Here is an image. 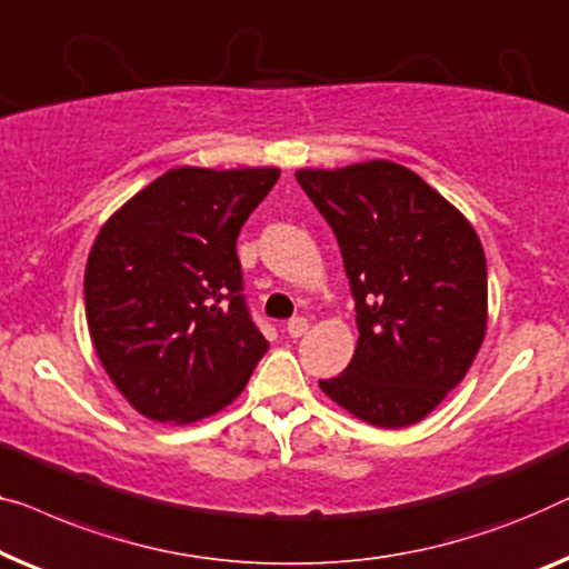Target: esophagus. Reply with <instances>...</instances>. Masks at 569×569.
I'll list each match as a JSON object with an SVG mask.
<instances>
[{"mask_svg":"<svg viewBox=\"0 0 569 569\" xmlns=\"http://www.w3.org/2000/svg\"><path fill=\"white\" fill-rule=\"evenodd\" d=\"M308 318H292L290 323H287V333L292 336V339H300V336L308 333Z\"/></svg>","mask_w":569,"mask_h":569,"instance_id":"34e87169","label":"esophagus"}]
</instances>
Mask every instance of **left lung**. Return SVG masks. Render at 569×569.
Here are the masks:
<instances>
[{
	"label": "left lung",
	"instance_id": "left-lung-1",
	"mask_svg": "<svg viewBox=\"0 0 569 569\" xmlns=\"http://www.w3.org/2000/svg\"><path fill=\"white\" fill-rule=\"evenodd\" d=\"M295 179L331 226L357 302L353 359L320 390L377 428L423 421L462 382L485 339L480 238L400 163L300 169Z\"/></svg>",
	"mask_w": 569,
	"mask_h": 569
}]
</instances>
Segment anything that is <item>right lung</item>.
I'll use <instances>...</instances> for the list:
<instances>
[{
	"instance_id": "add662e5",
	"label": "right lung",
	"mask_w": 569,
	"mask_h": 569,
	"mask_svg": "<svg viewBox=\"0 0 569 569\" xmlns=\"http://www.w3.org/2000/svg\"><path fill=\"white\" fill-rule=\"evenodd\" d=\"M279 169H171L102 226L84 274L97 357L138 413L223 410L269 343L249 316L236 238Z\"/></svg>"
}]
</instances>
